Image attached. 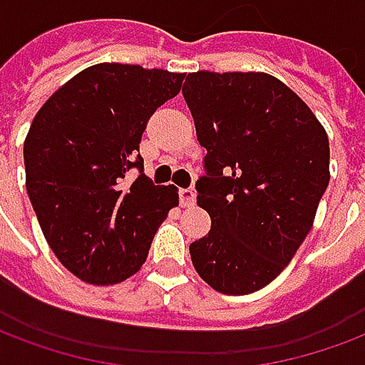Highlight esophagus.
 Returning a JSON list of instances; mask_svg holds the SVG:
<instances>
[{"label":"esophagus","mask_w":365,"mask_h":365,"mask_svg":"<svg viewBox=\"0 0 365 365\" xmlns=\"http://www.w3.org/2000/svg\"><path fill=\"white\" fill-rule=\"evenodd\" d=\"M178 195H180V205L182 207H193L195 205V193H193V190H180Z\"/></svg>","instance_id":"obj_1"}]
</instances>
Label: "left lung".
Masks as SVG:
<instances>
[{
	"mask_svg": "<svg viewBox=\"0 0 365 365\" xmlns=\"http://www.w3.org/2000/svg\"><path fill=\"white\" fill-rule=\"evenodd\" d=\"M182 94L207 148L195 190L210 230L190 245L191 261L218 292H255L312 230L329 185L325 129L267 73H190Z\"/></svg>",
	"mask_w": 365,
	"mask_h": 365,
	"instance_id": "1",
	"label": "left lung"
}]
</instances>
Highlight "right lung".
<instances>
[{
	"instance_id": "add662e5",
	"label": "right lung",
	"mask_w": 365,
	"mask_h": 365,
	"mask_svg": "<svg viewBox=\"0 0 365 365\" xmlns=\"http://www.w3.org/2000/svg\"><path fill=\"white\" fill-rule=\"evenodd\" d=\"M183 77L98 63L58 88L32 120L23 150L26 193L56 257L85 282L115 284L139 271L178 205L174 185L143 174L139 143ZM129 169L138 170L133 182Z\"/></svg>"
}]
</instances>
